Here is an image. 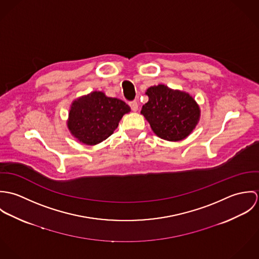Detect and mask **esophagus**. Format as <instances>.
I'll list each match as a JSON object with an SVG mask.
<instances>
[{"label": "esophagus", "mask_w": 259, "mask_h": 259, "mask_svg": "<svg viewBox=\"0 0 259 259\" xmlns=\"http://www.w3.org/2000/svg\"><path fill=\"white\" fill-rule=\"evenodd\" d=\"M130 107H131V109L133 110L134 111H138V109H139V104L136 102V101H134V102H131L130 103Z\"/></svg>", "instance_id": "obj_1"}]
</instances>
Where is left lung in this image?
I'll return each mask as SVG.
<instances>
[{"label":"left lung","mask_w":259,"mask_h":259,"mask_svg":"<svg viewBox=\"0 0 259 259\" xmlns=\"http://www.w3.org/2000/svg\"><path fill=\"white\" fill-rule=\"evenodd\" d=\"M146 95L148 102L143 106L141 113L157 137L178 142L194 130L199 120L200 110L189 94L158 84L148 88Z\"/></svg>","instance_id":"1"}]
</instances>
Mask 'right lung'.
<instances>
[{
  "mask_svg": "<svg viewBox=\"0 0 259 259\" xmlns=\"http://www.w3.org/2000/svg\"><path fill=\"white\" fill-rule=\"evenodd\" d=\"M130 111L123 101L109 98L103 92H93L73 102L68 127L79 143L95 146L111 136L122 115Z\"/></svg>",
  "mask_w": 259,
  "mask_h": 259,
  "instance_id": "obj_1",
  "label": "right lung"
}]
</instances>
